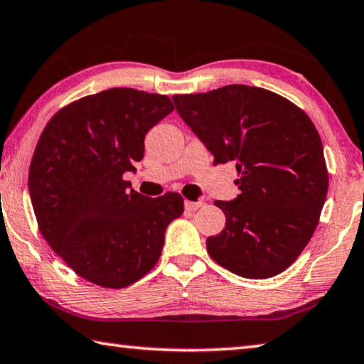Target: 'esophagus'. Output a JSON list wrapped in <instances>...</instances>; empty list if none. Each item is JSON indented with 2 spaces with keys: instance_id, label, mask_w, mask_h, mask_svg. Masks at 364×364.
<instances>
[{
  "instance_id": "1",
  "label": "esophagus",
  "mask_w": 364,
  "mask_h": 364,
  "mask_svg": "<svg viewBox=\"0 0 364 364\" xmlns=\"http://www.w3.org/2000/svg\"><path fill=\"white\" fill-rule=\"evenodd\" d=\"M203 201H185V209L187 210H198L203 208Z\"/></svg>"
}]
</instances>
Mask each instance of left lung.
<instances>
[{"mask_svg":"<svg viewBox=\"0 0 364 364\" xmlns=\"http://www.w3.org/2000/svg\"><path fill=\"white\" fill-rule=\"evenodd\" d=\"M173 100L214 164L236 163L241 195L214 203L226 223L205 241L210 258L245 279L277 276L311 241L326 200L317 128L294 102L259 87L225 85Z\"/></svg>","mask_w":364,"mask_h":364,"instance_id":"8db88e82","label":"left lung"}]
</instances>
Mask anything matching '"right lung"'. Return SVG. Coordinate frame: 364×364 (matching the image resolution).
Segmentation results:
<instances>
[{
    "label": "right lung",
    "instance_id": "obj_1",
    "mask_svg": "<svg viewBox=\"0 0 364 364\" xmlns=\"http://www.w3.org/2000/svg\"><path fill=\"white\" fill-rule=\"evenodd\" d=\"M173 111L166 95L109 88L63 106L41 133L28 176L39 231L88 282L123 289L146 276L182 215L179 193L147 198L123 179L146 133Z\"/></svg>",
    "mask_w": 364,
    "mask_h": 364
}]
</instances>
